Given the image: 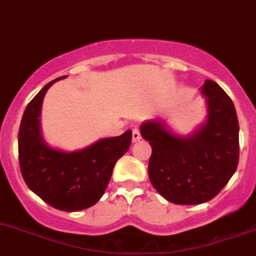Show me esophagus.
Wrapping results in <instances>:
<instances>
[{"label":"esophagus","mask_w":256,"mask_h":256,"mask_svg":"<svg viewBox=\"0 0 256 256\" xmlns=\"http://www.w3.org/2000/svg\"><path fill=\"white\" fill-rule=\"evenodd\" d=\"M140 138H142V136H140V132H139V129L134 128L133 132H132V139H133V142H138Z\"/></svg>","instance_id":"obj_1"}]
</instances>
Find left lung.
<instances>
[{"mask_svg":"<svg viewBox=\"0 0 256 256\" xmlns=\"http://www.w3.org/2000/svg\"><path fill=\"white\" fill-rule=\"evenodd\" d=\"M206 122L194 133L180 136L162 120H146L140 134L152 146L150 182L168 202L200 204L217 196L239 162V124L230 97L217 82L206 80Z\"/></svg>","mask_w":256,"mask_h":256,"instance_id":"8db88e82","label":"left lung"}]
</instances>
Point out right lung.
I'll use <instances>...</instances> for the list:
<instances>
[{"label": "right lung", "instance_id": "right-lung-1", "mask_svg": "<svg viewBox=\"0 0 256 256\" xmlns=\"http://www.w3.org/2000/svg\"><path fill=\"white\" fill-rule=\"evenodd\" d=\"M65 78L50 81L28 104L18 133V156L23 178L34 194L56 210L75 212L94 206L104 196L116 162L130 146L132 130L78 152L46 146L39 123L42 102L50 86Z\"/></svg>", "mask_w": 256, "mask_h": 256}]
</instances>
